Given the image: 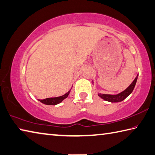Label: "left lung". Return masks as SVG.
Segmentation results:
<instances>
[{"mask_svg":"<svg viewBox=\"0 0 155 155\" xmlns=\"http://www.w3.org/2000/svg\"><path fill=\"white\" fill-rule=\"evenodd\" d=\"M137 77H138V74L137 75L136 78L134 80L133 82L131 83V85H129L127 88L124 91L119 93V94L117 95H110V94H98V96L100 97L102 99L106 101H108L110 102H121V101L124 100L127 97H128L129 95H130L136 85ZM94 83V82H93Z\"/></svg>","mask_w":155,"mask_h":155,"instance_id":"left-lung-1","label":"left lung"}]
</instances>
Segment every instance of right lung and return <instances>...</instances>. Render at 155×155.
<instances>
[{"mask_svg":"<svg viewBox=\"0 0 155 155\" xmlns=\"http://www.w3.org/2000/svg\"><path fill=\"white\" fill-rule=\"evenodd\" d=\"M70 92V90L68 92H67L66 94H65L63 95H61V96L56 97L46 98V99H44V100H39V101H40V102L43 104H46V105L58 104L61 103L64 99H66V98L68 96Z\"/></svg>","mask_w":155,"mask_h":155,"instance_id":"right-lung-1","label":"right lung"}]
</instances>
